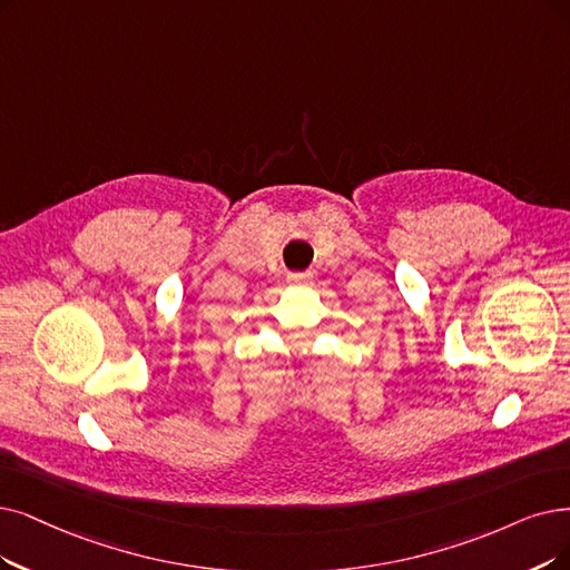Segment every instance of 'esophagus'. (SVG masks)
Listing matches in <instances>:
<instances>
[{
	"mask_svg": "<svg viewBox=\"0 0 570 570\" xmlns=\"http://www.w3.org/2000/svg\"><path fill=\"white\" fill-rule=\"evenodd\" d=\"M289 283L292 285H311L313 283V273H292Z\"/></svg>",
	"mask_w": 570,
	"mask_h": 570,
	"instance_id": "esophagus-1",
	"label": "esophagus"
}]
</instances>
